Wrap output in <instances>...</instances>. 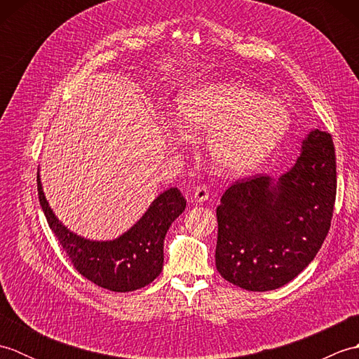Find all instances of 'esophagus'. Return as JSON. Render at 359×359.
<instances>
[{"instance_id": "obj_1", "label": "esophagus", "mask_w": 359, "mask_h": 359, "mask_svg": "<svg viewBox=\"0 0 359 359\" xmlns=\"http://www.w3.org/2000/svg\"><path fill=\"white\" fill-rule=\"evenodd\" d=\"M208 196L210 193H208L207 185H199L194 189V201L197 202H205L208 199Z\"/></svg>"}]
</instances>
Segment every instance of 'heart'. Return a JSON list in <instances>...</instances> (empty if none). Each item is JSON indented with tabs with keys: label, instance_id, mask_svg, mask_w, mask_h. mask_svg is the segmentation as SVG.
<instances>
[{
	"label": "heart",
	"instance_id": "b5f03b06",
	"mask_svg": "<svg viewBox=\"0 0 359 359\" xmlns=\"http://www.w3.org/2000/svg\"><path fill=\"white\" fill-rule=\"evenodd\" d=\"M179 123L193 137L207 134V156L220 172L241 174L269 157L292 116L284 103L243 83L219 81L182 97Z\"/></svg>",
	"mask_w": 359,
	"mask_h": 359
}]
</instances>
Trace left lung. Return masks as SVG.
I'll list each match as a JSON object with an SVG mask.
<instances>
[{
  "label": "left lung",
  "mask_w": 359,
  "mask_h": 359,
  "mask_svg": "<svg viewBox=\"0 0 359 359\" xmlns=\"http://www.w3.org/2000/svg\"><path fill=\"white\" fill-rule=\"evenodd\" d=\"M337 199L332 135L313 129L290 171L242 179L217 207L216 269L248 292L276 290L294 279L321 248Z\"/></svg>",
  "instance_id": "left-lung-1"
}]
</instances>
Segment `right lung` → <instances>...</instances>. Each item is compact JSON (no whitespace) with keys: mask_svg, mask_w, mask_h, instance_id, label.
Instances as JSON below:
<instances>
[{"mask_svg":"<svg viewBox=\"0 0 359 359\" xmlns=\"http://www.w3.org/2000/svg\"><path fill=\"white\" fill-rule=\"evenodd\" d=\"M36 185L46 220L83 278L111 292L128 293L147 287L158 276L163 266L165 234L187 207L180 189L170 188L160 194L139 222L120 238L98 242L74 234L55 217L44 197L40 172Z\"/></svg>","mask_w":359,"mask_h":359,"instance_id":"1","label":"right lung"}]
</instances>
